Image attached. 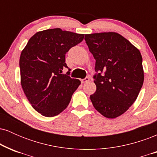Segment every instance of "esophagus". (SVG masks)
I'll use <instances>...</instances> for the list:
<instances>
[{
    "label": "esophagus",
    "mask_w": 157,
    "mask_h": 157,
    "mask_svg": "<svg viewBox=\"0 0 157 157\" xmlns=\"http://www.w3.org/2000/svg\"><path fill=\"white\" fill-rule=\"evenodd\" d=\"M89 80H90V78H89V77H86V78L82 79V80H81V82H82V83H85V82H89Z\"/></svg>",
    "instance_id": "esophagus-1"
}]
</instances>
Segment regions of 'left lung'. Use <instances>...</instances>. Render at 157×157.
<instances>
[{
    "label": "left lung",
    "mask_w": 157,
    "mask_h": 157,
    "mask_svg": "<svg viewBox=\"0 0 157 157\" xmlns=\"http://www.w3.org/2000/svg\"><path fill=\"white\" fill-rule=\"evenodd\" d=\"M85 40L96 60L97 90L91 101L105 117H117L132 105L143 84L141 53L116 32L86 35Z\"/></svg>",
    "instance_id": "left-lung-1"
}]
</instances>
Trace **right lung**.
Segmentation results:
<instances>
[{
	"mask_svg": "<svg viewBox=\"0 0 157 157\" xmlns=\"http://www.w3.org/2000/svg\"><path fill=\"white\" fill-rule=\"evenodd\" d=\"M83 34L60 28L38 32L29 40L20 57L21 83L33 109L52 117L66 109L80 81L62 74L66 54L82 42ZM70 71V69H68Z\"/></svg>",
	"mask_w": 157,
	"mask_h": 157,
	"instance_id": "right-lung-1",
	"label": "right lung"
}]
</instances>
